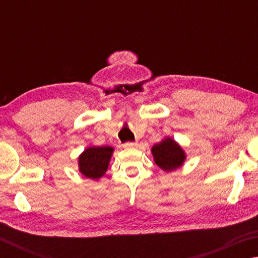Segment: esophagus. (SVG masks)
<instances>
[{"label": "esophagus", "mask_w": 258, "mask_h": 258, "mask_svg": "<svg viewBox=\"0 0 258 258\" xmlns=\"http://www.w3.org/2000/svg\"><path fill=\"white\" fill-rule=\"evenodd\" d=\"M138 146V143L137 142H126V143H124V148H135Z\"/></svg>", "instance_id": "1"}]
</instances>
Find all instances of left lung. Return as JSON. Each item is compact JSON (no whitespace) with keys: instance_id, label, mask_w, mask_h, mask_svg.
I'll return each mask as SVG.
<instances>
[{"instance_id":"1","label":"left lung","mask_w":258,"mask_h":258,"mask_svg":"<svg viewBox=\"0 0 258 258\" xmlns=\"http://www.w3.org/2000/svg\"><path fill=\"white\" fill-rule=\"evenodd\" d=\"M156 165L164 172L168 173L180 168L186 159L185 151L175 140L166 137L151 148Z\"/></svg>"}]
</instances>
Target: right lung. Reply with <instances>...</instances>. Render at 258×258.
Instances as JSON below:
<instances>
[{
	"label": "right lung",
	"instance_id": "obj_1",
	"mask_svg": "<svg viewBox=\"0 0 258 258\" xmlns=\"http://www.w3.org/2000/svg\"><path fill=\"white\" fill-rule=\"evenodd\" d=\"M113 148L109 146L89 147L78 157V171L87 178L97 181L106 174Z\"/></svg>",
	"mask_w": 258,
	"mask_h": 258
}]
</instances>
